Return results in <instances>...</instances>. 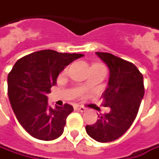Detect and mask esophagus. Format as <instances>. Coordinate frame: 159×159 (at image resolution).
Returning a JSON list of instances; mask_svg holds the SVG:
<instances>
[{"label": "esophagus", "mask_w": 159, "mask_h": 159, "mask_svg": "<svg viewBox=\"0 0 159 159\" xmlns=\"http://www.w3.org/2000/svg\"><path fill=\"white\" fill-rule=\"evenodd\" d=\"M75 109L77 110V111H80V112H84V111L86 110V108L84 107H83V106H78V105L75 106Z\"/></svg>", "instance_id": "esophagus-1"}]
</instances>
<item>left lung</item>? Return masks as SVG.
Here are the masks:
<instances>
[{
    "label": "left lung",
    "instance_id": "1",
    "mask_svg": "<svg viewBox=\"0 0 159 159\" xmlns=\"http://www.w3.org/2000/svg\"><path fill=\"white\" fill-rule=\"evenodd\" d=\"M109 68L108 86L102 94L103 107L110 111L98 116L92 125H86L87 134L99 142H113L124 134L138 114L144 95L143 75L136 66L107 52H96Z\"/></svg>",
    "mask_w": 159,
    "mask_h": 159
}]
</instances>
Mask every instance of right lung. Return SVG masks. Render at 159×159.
I'll return each instance as SVG.
<instances>
[{
  "mask_svg": "<svg viewBox=\"0 0 159 159\" xmlns=\"http://www.w3.org/2000/svg\"><path fill=\"white\" fill-rule=\"evenodd\" d=\"M83 54L52 50L33 52L19 59L8 75V95L19 124L29 134L42 141L57 139L64 132L69 104L52 108L47 94L65 66Z\"/></svg>",
  "mask_w": 159,
  "mask_h": 159,
  "instance_id": "obj_1",
  "label": "right lung"
}]
</instances>
